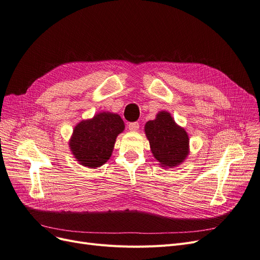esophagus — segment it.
Wrapping results in <instances>:
<instances>
[{
	"mask_svg": "<svg viewBox=\"0 0 260 260\" xmlns=\"http://www.w3.org/2000/svg\"><path fill=\"white\" fill-rule=\"evenodd\" d=\"M128 129L130 131H139L140 129V123L139 122H130L128 124Z\"/></svg>",
	"mask_w": 260,
	"mask_h": 260,
	"instance_id": "1",
	"label": "esophagus"
}]
</instances>
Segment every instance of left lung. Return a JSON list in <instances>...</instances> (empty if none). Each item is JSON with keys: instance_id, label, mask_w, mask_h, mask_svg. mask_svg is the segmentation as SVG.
<instances>
[{"instance_id": "obj_1", "label": "left lung", "mask_w": 260, "mask_h": 260, "mask_svg": "<svg viewBox=\"0 0 260 260\" xmlns=\"http://www.w3.org/2000/svg\"><path fill=\"white\" fill-rule=\"evenodd\" d=\"M144 130L152 155L162 168H175L188 157L189 136L184 128L176 123L171 113L160 111L153 120L146 122Z\"/></svg>"}]
</instances>
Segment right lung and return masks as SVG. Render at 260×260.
Masks as SVG:
<instances>
[{"label":"right lung","mask_w":260,"mask_h":260,"mask_svg":"<svg viewBox=\"0 0 260 260\" xmlns=\"http://www.w3.org/2000/svg\"><path fill=\"white\" fill-rule=\"evenodd\" d=\"M123 130L124 123L118 114L97 113L75 127L69 140L70 151L85 168H100L111 158L116 138Z\"/></svg>","instance_id":"1"}]
</instances>
